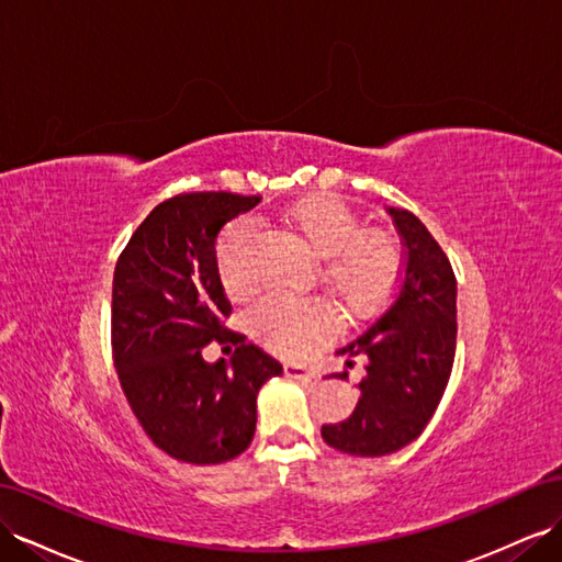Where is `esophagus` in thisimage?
<instances>
[{
  "label": "esophagus",
  "instance_id": "esophagus-1",
  "mask_svg": "<svg viewBox=\"0 0 562 562\" xmlns=\"http://www.w3.org/2000/svg\"><path fill=\"white\" fill-rule=\"evenodd\" d=\"M285 375L295 378V381H305V383H310L316 378V373L307 367H302V363H285Z\"/></svg>",
  "mask_w": 562,
  "mask_h": 562
}]
</instances>
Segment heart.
Here are the masks:
<instances>
[{"label":"heart","mask_w":562,"mask_h":562,"mask_svg":"<svg viewBox=\"0 0 562 562\" xmlns=\"http://www.w3.org/2000/svg\"><path fill=\"white\" fill-rule=\"evenodd\" d=\"M281 224L316 260L347 307H367L387 293L397 274L400 255L383 234L361 236L355 212L330 195H312L288 207ZM255 222H232L217 240L215 260L226 291H244L255 246ZM246 324L267 350L279 357H302L330 330V314L316 300L267 295L248 310Z\"/></svg>","instance_id":"obj_1"}]
</instances>
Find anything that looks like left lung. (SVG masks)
I'll return each mask as SVG.
<instances>
[{"label":"left lung","mask_w":562,"mask_h":562,"mask_svg":"<svg viewBox=\"0 0 562 562\" xmlns=\"http://www.w3.org/2000/svg\"><path fill=\"white\" fill-rule=\"evenodd\" d=\"M404 244L397 288L381 316L336 355L363 357L359 402L322 437L350 457L378 459L412 445L449 383L457 350V277L414 212L387 207ZM350 363V361H347Z\"/></svg>","instance_id":"1"}]
</instances>
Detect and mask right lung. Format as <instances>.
I'll return each mask as SVG.
<instances>
[{
    "label": "right lung",
    "mask_w": 562,
    "mask_h": 562,
    "mask_svg": "<svg viewBox=\"0 0 562 562\" xmlns=\"http://www.w3.org/2000/svg\"><path fill=\"white\" fill-rule=\"evenodd\" d=\"M262 195L184 193L150 210L113 274V359L136 420L168 457L212 465L244 453L255 435L257 392L283 367L224 330L229 316L215 260L217 236ZM238 341L229 362L202 347Z\"/></svg>",
    "instance_id": "right-lung-1"
}]
</instances>
